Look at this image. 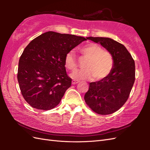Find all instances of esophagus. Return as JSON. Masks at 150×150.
<instances>
[{
    "label": "esophagus",
    "mask_w": 150,
    "mask_h": 150,
    "mask_svg": "<svg viewBox=\"0 0 150 150\" xmlns=\"http://www.w3.org/2000/svg\"><path fill=\"white\" fill-rule=\"evenodd\" d=\"M71 83H72V84H77V83H79V82H78L77 81H75V80H73V81H72V82H71Z\"/></svg>",
    "instance_id": "esophagus-1"
}]
</instances>
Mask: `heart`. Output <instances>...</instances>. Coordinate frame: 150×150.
I'll return each mask as SVG.
<instances>
[{
    "mask_svg": "<svg viewBox=\"0 0 150 150\" xmlns=\"http://www.w3.org/2000/svg\"><path fill=\"white\" fill-rule=\"evenodd\" d=\"M81 54L88 60L82 70H77L70 77L76 81L90 80L95 77L96 80L106 77L111 71L113 60L111 53L95 43H90L80 50ZM64 64L68 69L73 71L77 68V60L73 51H69L64 57Z\"/></svg>",
    "mask_w": 150,
    "mask_h": 150,
    "instance_id": "obj_1",
    "label": "heart"
}]
</instances>
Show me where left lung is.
Segmentation results:
<instances>
[{"mask_svg":"<svg viewBox=\"0 0 150 150\" xmlns=\"http://www.w3.org/2000/svg\"><path fill=\"white\" fill-rule=\"evenodd\" d=\"M100 44L112 55L113 68L106 77L90 82L84 100L91 109L100 115L119 110L128 100L135 79V61L122 44L108 37H86Z\"/></svg>","mask_w":150,"mask_h":150,"instance_id":"left-lung-1","label":"left lung"}]
</instances>
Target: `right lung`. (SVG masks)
Here are the masks:
<instances>
[{
	"label": "right lung",
	"instance_id": "1",
	"mask_svg": "<svg viewBox=\"0 0 150 150\" xmlns=\"http://www.w3.org/2000/svg\"><path fill=\"white\" fill-rule=\"evenodd\" d=\"M86 40L47 31L26 47L19 59L17 79L22 96L31 107L50 110L59 104L71 84L66 71V54Z\"/></svg>",
	"mask_w": 150,
	"mask_h": 150
}]
</instances>
